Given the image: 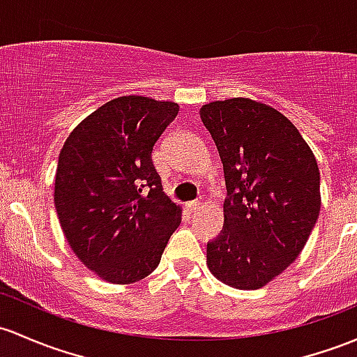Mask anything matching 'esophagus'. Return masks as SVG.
<instances>
[{
    "label": "esophagus",
    "instance_id": "1",
    "mask_svg": "<svg viewBox=\"0 0 357 357\" xmlns=\"http://www.w3.org/2000/svg\"><path fill=\"white\" fill-rule=\"evenodd\" d=\"M201 208H202L201 202H189V204H187V209H189L192 214L199 213V211H201Z\"/></svg>",
    "mask_w": 357,
    "mask_h": 357
}]
</instances>
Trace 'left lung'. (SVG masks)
<instances>
[{
	"mask_svg": "<svg viewBox=\"0 0 357 357\" xmlns=\"http://www.w3.org/2000/svg\"><path fill=\"white\" fill-rule=\"evenodd\" d=\"M221 163L228 199L208 267L236 289H259L301 254L321 208L320 170L308 143L274 107L236 97L199 110Z\"/></svg>",
	"mask_w": 357,
	"mask_h": 357,
	"instance_id": "1",
	"label": "left lung"
}]
</instances>
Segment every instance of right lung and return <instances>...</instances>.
Returning <instances> with one entry per match:
<instances>
[{
    "mask_svg": "<svg viewBox=\"0 0 357 357\" xmlns=\"http://www.w3.org/2000/svg\"><path fill=\"white\" fill-rule=\"evenodd\" d=\"M178 103L126 95L103 103L64 141L54 204L71 250L112 284L151 274L182 208L163 192L151 151Z\"/></svg>",
    "mask_w": 357,
    "mask_h": 357,
    "instance_id": "right-lung-1",
    "label": "right lung"
}]
</instances>
